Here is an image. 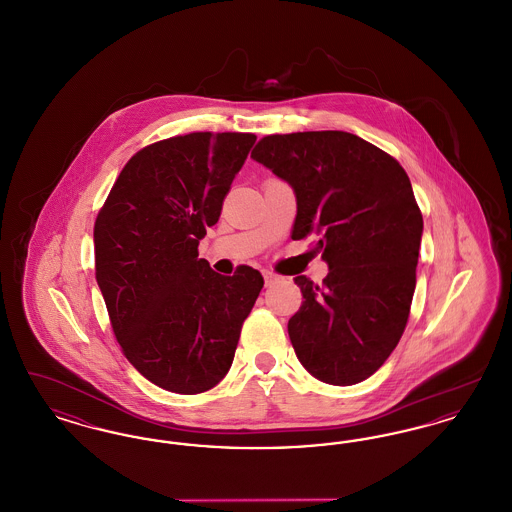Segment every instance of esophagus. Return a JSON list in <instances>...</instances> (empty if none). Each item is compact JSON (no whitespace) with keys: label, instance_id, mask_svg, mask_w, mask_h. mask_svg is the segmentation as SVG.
Instances as JSON below:
<instances>
[{"label":"esophagus","instance_id":"1","mask_svg":"<svg viewBox=\"0 0 512 512\" xmlns=\"http://www.w3.org/2000/svg\"><path fill=\"white\" fill-rule=\"evenodd\" d=\"M263 276H265V286H272V284H276V280H278V276L272 274L270 270H265Z\"/></svg>","mask_w":512,"mask_h":512}]
</instances>
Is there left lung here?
Segmentation results:
<instances>
[{
	"label": "left lung",
	"mask_w": 512,
	"mask_h": 512,
	"mask_svg": "<svg viewBox=\"0 0 512 512\" xmlns=\"http://www.w3.org/2000/svg\"><path fill=\"white\" fill-rule=\"evenodd\" d=\"M251 157L292 186V238H318L330 268L322 286L293 278L303 293L288 322L295 355L320 382L359 384L386 363L411 313L422 238L411 180L341 130L265 136Z\"/></svg>",
	"instance_id": "left-lung-1"
}]
</instances>
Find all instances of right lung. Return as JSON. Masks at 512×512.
<instances>
[{
	"mask_svg": "<svg viewBox=\"0 0 512 512\" xmlns=\"http://www.w3.org/2000/svg\"><path fill=\"white\" fill-rule=\"evenodd\" d=\"M255 134L192 132L140 149L94 226L96 280L124 357L163 390H211L230 370L242 324L265 284L240 265L222 276L197 245Z\"/></svg>",
	"mask_w": 512,
	"mask_h": 512,
	"instance_id": "obj_1",
	"label": "right lung"
}]
</instances>
